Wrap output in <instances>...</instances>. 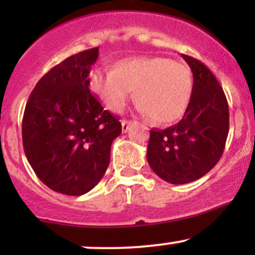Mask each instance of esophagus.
Masks as SVG:
<instances>
[{
    "label": "esophagus",
    "mask_w": 255,
    "mask_h": 255,
    "mask_svg": "<svg viewBox=\"0 0 255 255\" xmlns=\"http://www.w3.org/2000/svg\"><path fill=\"white\" fill-rule=\"evenodd\" d=\"M131 124H133V121H128V120H124L122 121V131H127L128 129H129V127L131 126Z\"/></svg>",
    "instance_id": "esophagus-1"
}]
</instances>
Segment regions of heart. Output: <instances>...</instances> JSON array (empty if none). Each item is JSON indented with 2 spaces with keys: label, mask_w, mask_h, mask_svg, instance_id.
I'll return each mask as SVG.
<instances>
[{
  "label": "heart",
  "mask_w": 255,
  "mask_h": 255,
  "mask_svg": "<svg viewBox=\"0 0 255 255\" xmlns=\"http://www.w3.org/2000/svg\"><path fill=\"white\" fill-rule=\"evenodd\" d=\"M89 83L96 97L114 113L124 110L135 91L140 111L160 125L182 118L193 91L189 67L163 56L122 58L114 64L113 72L93 71Z\"/></svg>",
  "instance_id": "1"
}]
</instances>
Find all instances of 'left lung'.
<instances>
[{"mask_svg": "<svg viewBox=\"0 0 255 255\" xmlns=\"http://www.w3.org/2000/svg\"><path fill=\"white\" fill-rule=\"evenodd\" d=\"M193 73L188 108L178 124L152 128L147 162L162 180L189 183L203 177L218 163L229 133V107L213 73L197 58L182 55Z\"/></svg>", "mask_w": 255, "mask_h": 255, "instance_id": "left-lung-1", "label": "left lung"}]
</instances>
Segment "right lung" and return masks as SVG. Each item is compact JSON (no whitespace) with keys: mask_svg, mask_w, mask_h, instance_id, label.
Returning <instances> with one entry per match:
<instances>
[{"mask_svg":"<svg viewBox=\"0 0 255 255\" xmlns=\"http://www.w3.org/2000/svg\"><path fill=\"white\" fill-rule=\"evenodd\" d=\"M98 48L72 55L38 81L26 103L22 145L33 171L52 191L83 195L97 184L122 131L90 90Z\"/></svg>","mask_w":255,"mask_h":255,"instance_id":"right-lung-1","label":"right lung"}]
</instances>
